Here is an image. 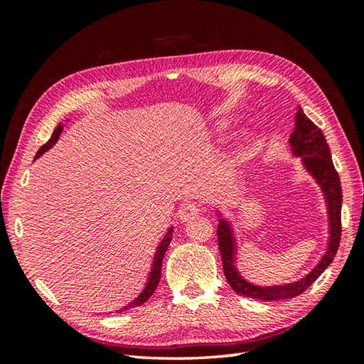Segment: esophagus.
I'll return each instance as SVG.
<instances>
[{
	"instance_id": "1",
	"label": "esophagus",
	"mask_w": 364,
	"mask_h": 364,
	"mask_svg": "<svg viewBox=\"0 0 364 364\" xmlns=\"http://www.w3.org/2000/svg\"><path fill=\"white\" fill-rule=\"evenodd\" d=\"M198 213H200V205L197 202H186L181 206V210L178 214H180V219L183 222H186L192 218H196Z\"/></svg>"
}]
</instances>
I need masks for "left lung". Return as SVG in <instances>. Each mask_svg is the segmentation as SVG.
Wrapping results in <instances>:
<instances>
[{"label": "left lung", "mask_w": 364, "mask_h": 364, "mask_svg": "<svg viewBox=\"0 0 364 364\" xmlns=\"http://www.w3.org/2000/svg\"><path fill=\"white\" fill-rule=\"evenodd\" d=\"M296 127H294L289 142L292 151L296 156H301L305 167L310 170V173L318 180L323 191V196L327 198L328 206V218H330V241L328 249L323 255L319 264L316 266L310 274L305 275L301 280L282 284V286H267V288H259L252 283H247L241 275L237 274L235 267V239L231 233V227L225 220L219 222L218 225V239H219V250L223 264V274L231 289L237 292L239 296L252 297L261 301H274V300H286L300 296L301 292L306 291L310 286L318 280L319 275L326 270L330 262L333 261L338 252L339 241H341V205H343V191L339 175L331 161L330 149L327 145L326 137L318 125L306 117L297 107L296 112Z\"/></svg>", "instance_id": "1"}]
</instances>
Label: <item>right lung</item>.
Wrapping results in <instances>:
<instances>
[{
	"label": "right lung",
	"instance_id": "add662e5",
	"mask_svg": "<svg viewBox=\"0 0 364 364\" xmlns=\"http://www.w3.org/2000/svg\"><path fill=\"white\" fill-rule=\"evenodd\" d=\"M63 128H64V127H60V123H59V125L56 127V129L53 131V134H51V137H50V141L46 142L45 145H42V146H41V150L37 151L36 158L41 156V154H43L46 150H50L51 146H53L54 144H56V141H58V139H59V134L63 133ZM36 158H34V159H36ZM172 231H173V228H170V230L167 231V235L164 236V239H162L161 244H159V247H158L156 255H154V261H153V266H151V272H150L149 283L145 284V289L142 291L141 296H139L136 300L131 301L129 305L123 306L122 310H117V311H127V310H129V308H136V306H139V305L145 304V301L151 297V294L154 292V289H156V286H158V283H159V278H161V266H162V258H164V255H166L167 247H168L170 241H172ZM117 311H115V313H117Z\"/></svg>",
	"mask_w": 364,
	"mask_h": 364
}]
</instances>
